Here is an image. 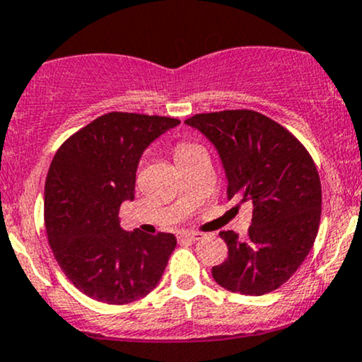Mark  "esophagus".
Wrapping results in <instances>:
<instances>
[{
    "label": "esophagus",
    "instance_id": "34e87169",
    "mask_svg": "<svg viewBox=\"0 0 362 362\" xmlns=\"http://www.w3.org/2000/svg\"><path fill=\"white\" fill-rule=\"evenodd\" d=\"M202 238V233H190V230H178L177 239H189V241H197V239Z\"/></svg>",
    "mask_w": 362,
    "mask_h": 362
}]
</instances>
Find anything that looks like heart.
Returning a JSON list of instances; mask_svg holds the SVG:
<instances>
[{"mask_svg": "<svg viewBox=\"0 0 362 362\" xmlns=\"http://www.w3.org/2000/svg\"><path fill=\"white\" fill-rule=\"evenodd\" d=\"M200 150H204V148L197 145V143L180 141V143H177L175 146H173V155H175L177 163H180V162H184V160L189 158V156L197 153V151H200Z\"/></svg>", "mask_w": 362, "mask_h": 362, "instance_id": "1", "label": "heart"}]
</instances>
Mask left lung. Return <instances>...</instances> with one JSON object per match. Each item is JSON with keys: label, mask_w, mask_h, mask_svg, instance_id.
<instances>
[{"label": "left lung", "mask_w": 362, "mask_h": 362, "mask_svg": "<svg viewBox=\"0 0 362 362\" xmlns=\"http://www.w3.org/2000/svg\"><path fill=\"white\" fill-rule=\"evenodd\" d=\"M214 143L228 177V199L250 202L246 239L221 230L228 258L212 268L226 290L269 293L300 268L319 233L322 187L307 148L272 117L251 110L202 112L185 119Z\"/></svg>", "instance_id": "left-lung-1"}]
</instances>
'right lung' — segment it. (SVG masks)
Masks as SVG:
<instances>
[{
  "label": "right lung",
  "instance_id": "add662e5",
  "mask_svg": "<svg viewBox=\"0 0 362 362\" xmlns=\"http://www.w3.org/2000/svg\"><path fill=\"white\" fill-rule=\"evenodd\" d=\"M178 123L175 117L112 111L57 150L43 199L47 239L64 275L87 297L126 305L158 285L175 236L128 233L117 212L134 199L145 148Z\"/></svg>",
  "mask_w": 362,
  "mask_h": 362
}]
</instances>
